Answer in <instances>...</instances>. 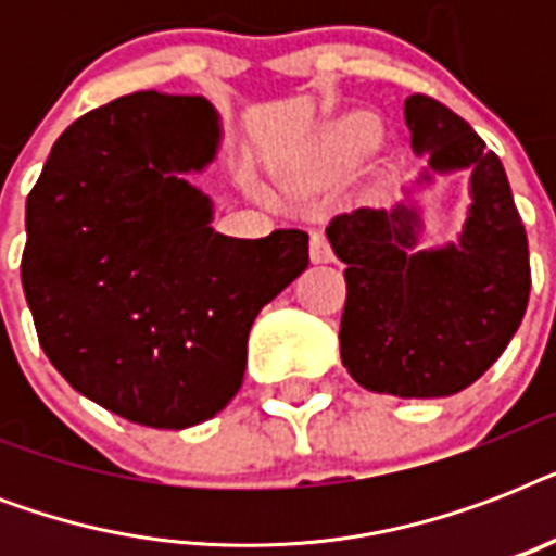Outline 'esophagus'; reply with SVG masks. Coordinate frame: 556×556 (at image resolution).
<instances>
[{"mask_svg":"<svg viewBox=\"0 0 556 556\" xmlns=\"http://www.w3.org/2000/svg\"><path fill=\"white\" fill-rule=\"evenodd\" d=\"M308 253H312V262H317V265H320V262L334 260L329 239H326V233H323V230H314V233H312V242H308Z\"/></svg>","mask_w":556,"mask_h":556,"instance_id":"1","label":"esophagus"}]
</instances>
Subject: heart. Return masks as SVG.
I'll list each match as a JSON object with an SVG mask.
<instances>
[{
  "mask_svg": "<svg viewBox=\"0 0 556 556\" xmlns=\"http://www.w3.org/2000/svg\"><path fill=\"white\" fill-rule=\"evenodd\" d=\"M378 138V124H375V117L371 115H352L349 121L338 126V132H334V141H338L340 150L346 152H361L369 150L371 143Z\"/></svg>",
  "mask_w": 556,
  "mask_h": 556,
  "instance_id": "obj_1",
  "label": "heart"
}]
</instances>
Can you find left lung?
I'll return each instance as SVG.
<instances>
[{"mask_svg":"<svg viewBox=\"0 0 556 556\" xmlns=\"http://www.w3.org/2000/svg\"><path fill=\"white\" fill-rule=\"evenodd\" d=\"M404 117L430 173L470 169L473 204L458 242L430 251H418L413 204L331 218L326 236L346 262L340 357L371 392L447 397L496 364L526 317L528 236L502 161L467 121L427 94L406 98Z\"/></svg>","mask_w":556,"mask_h":556,"instance_id":"obj_1","label":"left lung"}]
</instances>
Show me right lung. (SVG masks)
Listing matches in <instances>:
<instances>
[{"mask_svg": "<svg viewBox=\"0 0 556 556\" xmlns=\"http://www.w3.org/2000/svg\"><path fill=\"white\" fill-rule=\"evenodd\" d=\"M218 147L204 98L138 91L74 121L28 192L22 288L37 338L80 395L185 430L222 413L256 314L308 268V233L233 239L181 173Z\"/></svg>", "mask_w": 556, "mask_h": 556, "instance_id": "add662e5", "label": "right lung"}]
</instances>
